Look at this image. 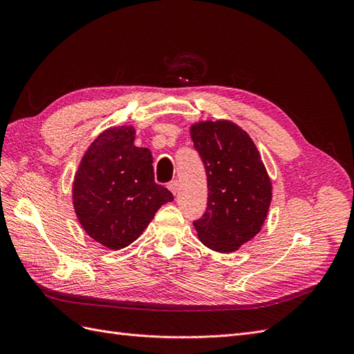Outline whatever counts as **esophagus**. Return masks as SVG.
I'll return each instance as SVG.
<instances>
[{
  "label": "esophagus",
  "mask_w": 354,
  "mask_h": 354,
  "mask_svg": "<svg viewBox=\"0 0 354 354\" xmlns=\"http://www.w3.org/2000/svg\"><path fill=\"white\" fill-rule=\"evenodd\" d=\"M167 188H169V191H171L174 195H176L178 191H179V182H178V180H172L169 185H167Z\"/></svg>",
  "instance_id": "obj_1"
}]
</instances>
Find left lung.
Wrapping results in <instances>:
<instances>
[{
    "instance_id": "1",
    "label": "left lung",
    "mask_w": 354,
    "mask_h": 354,
    "mask_svg": "<svg viewBox=\"0 0 354 354\" xmlns=\"http://www.w3.org/2000/svg\"><path fill=\"white\" fill-rule=\"evenodd\" d=\"M191 139L205 165L208 207L194 222L201 243L234 252L264 225L272 185L258 149L243 127L230 120L191 126Z\"/></svg>"
}]
</instances>
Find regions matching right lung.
Wrapping results in <instances>:
<instances>
[{
  "label": "right lung",
  "mask_w": 354,
  "mask_h": 354,
  "mask_svg": "<svg viewBox=\"0 0 354 354\" xmlns=\"http://www.w3.org/2000/svg\"><path fill=\"white\" fill-rule=\"evenodd\" d=\"M133 126L110 127L91 142L73 182V205L86 234L109 250L136 241L174 195L155 182L149 149Z\"/></svg>",
  "instance_id": "obj_1"
}]
</instances>
